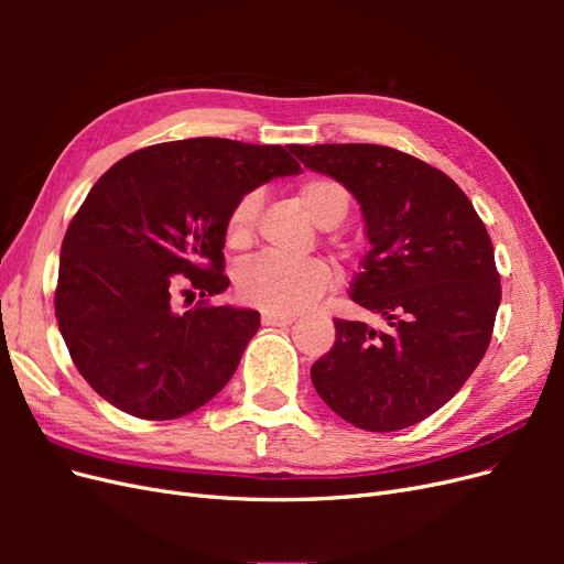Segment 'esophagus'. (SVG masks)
I'll return each instance as SVG.
<instances>
[{
	"label": "esophagus",
	"instance_id": "esophagus-1",
	"mask_svg": "<svg viewBox=\"0 0 564 564\" xmlns=\"http://www.w3.org/2000/svg\"><path fill=\"white\" fill-rule=\"evenodd\" d=\"M261 322L265 324V327H289V324L294 322L292 315H270V313H263Z\"/></svg>",
	"mask_w": 564,
	"mask_h": 564
}]
</instances>
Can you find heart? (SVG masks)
I'll return each instance as SVG.
<instances>
[{
	"mask_svg": "<svg viewBox=\"0 0 564 564\" xmlns=\"http://www.w3.org/2000/svg\"><path fill=\"white\" fill-rule=\"evenodd\" d=\"M296 204L315 226L336 228L346 218L350 195L344 185L327 176H311L296 187ZM259 195L249 193L235 202L226 220V242L232 249H247L253 242ZM334 282L332 268L308 259L289 263L259 256L247 261L235 275L237 296L270 315H296L327 292Z\"/></svg>",
	"mask_w": 564,
	"mask_h": 564,
	"instance_id": "b5f03b06",
	"label": "heart"
}]
</instances>
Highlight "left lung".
<instances>
[{
	"label": "left lung",
	"instance_id": "1",
	"mask_svg": "<svg viewBox=\"0 0 564 564\" xmlns=\"http://www.w3.org/2000/svg\"><path fill=\"white\" fill-rule=\"evenodd\" d=\"M292 152L360 204L371 249L350 299L388 324L334 319L313 386L357 429H409L447 404L487 352L501 303L487 228L447 174L406 152L371 143Z\"/></svg>",
	"mask_w": 564,
	"mask_h": 564
}]
</instances>
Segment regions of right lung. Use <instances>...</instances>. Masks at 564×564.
<instances>
[{"instance_id":"right-lung-1","label":"right lung","mask_w":564,"mask_h":564,"mask_svg":"<svg viewBox=\"0 0 564 564\" xmlns=\"http://www.w3.org/2000/svg\"><path fill=\"white\" fill-rule=\"evenodd\" d=\"M292 148L185 139L135 150L96 181L61 247L58 329L87 383L122 412L166 421L224 388L259 332L249 308L178 313L226 292V220L256 187L299 176Z\"/></svg>"}]
</instances>
